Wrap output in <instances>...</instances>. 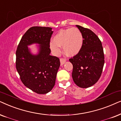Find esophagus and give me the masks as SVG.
<instances>
[{
  "mask_svg": "<svg viewBox=\"0 0 121 121\" xmlns=\"http://www.w3.org/2000/svg\"><path fill=\"white\" fill-rule=\"evenodd\" d=\"M66 61V60L65 59H63V58H62V59H60L61 65H64V64L65 63Z\"/></svg>",
  "mask_w": 121,
  "mask_h": 121,
  "instance_id": "obj_1",
  "label": "esophagus"
}]
</instances>
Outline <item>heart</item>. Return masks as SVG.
<instances>
[{"label": "heart", "instance_id": "1", "mask_svg": "<svg viewBox=\"0 0 121 121\" xmlns=\"http://www.w3.org/2000/svg\"><path fill=\"white\" fill-rule=\"evenodd\" d=\"M82 44L81 32L78 29L72 28L60 30L50 43V48L55 55H58L61 52L60 47L62 46L66 54L73 56L80 52Z\"/></svg>", "mask_w": 121, "mask_h": 121}]
</instances>
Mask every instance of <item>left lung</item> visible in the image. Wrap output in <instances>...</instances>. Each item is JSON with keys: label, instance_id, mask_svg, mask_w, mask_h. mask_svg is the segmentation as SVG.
Segmentation results:
<instances>
[{"label": "left lung", "instance_id": "8db88e82", "mask_svg": "<svg viewBox=\"0 0 121 121\" xmlns=\"http://www.w3.org/2000/svg\"><path fill=\"white\" fill-rule=\"evenodd\" d=\"M83 36L81 50L69 59L73 65L72 77L81 88L90 87L98 81L104 63L102 43L95 34L88 29L76 25Z\"/></svg>", "mask_w": 121, "mask_h": 121}]
</instances>
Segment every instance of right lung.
<instances>
[{"label": "right lung", "instance_id": "add662e5", "mask_svg": "<svg viewBox=\"0 0 121 121\" xmlns=\"http://www.w3.org/2000/svg\"><path fill=\"white\" fill-rule=\"evenodd\" d=\"M53 31L49 27L33 26L24 34L16 51V68L25 86L38 94H46L54 87L60 62L50 54ZM39 45L38 53L33 54L28 46Z\"/></svg>", "mask_w": 121, "mask_h": 121}]
</instances>
